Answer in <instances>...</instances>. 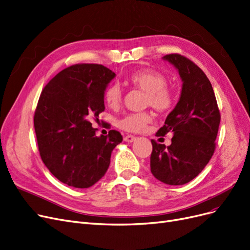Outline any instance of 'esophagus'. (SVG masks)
Returning <instances> with one entry per match:
<instances>
[{
  "instance_id": "34e87169",
  "label": "esophagus",
  "mask_w": 250,
  "mask_h": 250,
  "mask_svg": "<svg viewBox=\"0 0 250 250\" xmlns=\"http://www.w3.org/2000/svg\"><path fill=\"white\" fill-rule=\"evenodd\" d=\"M124 140H125V142H127V143H132V142H134V141L136 140V137H135V136H132V135H127V136L125 137Z\"/></svg>"
}]
</instances>
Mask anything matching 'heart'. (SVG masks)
Segmentation results:
<instances>
[{
    "mask_svg": "<svg viewBox=\"0 0 250 250\" xmlns=\"http://www.w3.org/2000/svg\"><path fill=\"white\" fill-rule=\"evenodd\" d=\"M126 82L133 87L146 92L145 105L150 106L159 112H167L175 103L174 91L167 86L168 80L162 73L151 69H142L128 75ZM105 102L111 109H118L123 102V90L116 83L105 90ZM152 119L148 112L127 114L119 120L120 128L131 133L143 131Z\"/></svg>",
    "mask_w": 250,
    "mask_h": 250,
    "instance_id": "1",
    "label": "heart"
}]
</instances>
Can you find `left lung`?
<instances>
[{"mask_svg":"<svg viewBox=\"0 0 250 250\" xmlns=\"http://www.w3.org/2000/svg\"><path fill=\"white\" fill-rule=\"evenodd\" d=\"M163 60L176 68L182 87L178 103L158 132L173 133L172 143L151 140L150 171L166 184L182 186L197 177L213 155L220 113L211 83L196 63L177 53Z\"/></svg>","mask_w":250,"mask_h":250,"instance_id":"left-lung-1","label":"left lung"}]
</instances>
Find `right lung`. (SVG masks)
Instances as JSON below:
<instances>
[{
  "label": "right lung",
  "mask_w": 250,
  "mask_h": 250,
  "mask_svg": "<svg viewBox=\"0 0 250 250\" xmlns=\"http://www.w3.org/2000/svg\"><path fill=\"white\" fill-rule=\"evenodd\" d=\"M115 73L97 63L74 64L57 74L44 87L34 126L44 165L69 187L87 188L106 174L119 132L97 136L90 118L105 110L104 95Z\"/></svg>",
  "instance_id": "right-lung-1"
}]
</instances>
